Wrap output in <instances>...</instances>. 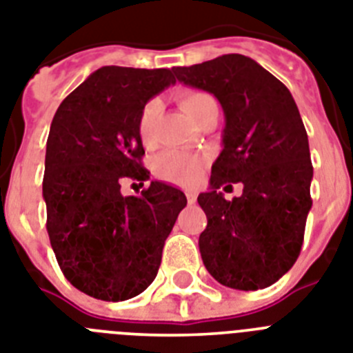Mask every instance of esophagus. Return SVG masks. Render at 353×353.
Masks as SVG:
<instances>
[{
    "mask_svg": "<svg viewBox=\"0 0 353 353\" xmlns=\"http://www.w3.org/2000/svg\"><path fill=\"white\" fill-rule=\"evenodd\" d=\"M185 194H186V201H188L190 204L197 201V192H195V190H186Z\"/></svg>",
    "mask_w": 353,
    "mask_h": 353,
    "instance_id": "esophagus-1",
    "label": "esophagus"
}]
</instances>
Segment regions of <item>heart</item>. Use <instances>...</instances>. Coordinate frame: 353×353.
<instances>
[{"label":"heart","mask_w":353,"mask_h":353,"mask_svg":"<svg viewBox=\"0 0 353 353\" xmlns=\"http://www.w3.org/2000/svg\"><path fill=\"white\" fill-rule=\"evenodd\" d=\"M183 111L194 121L203 117V112L212 105H217L215 99L206 91L199 90H185L177 94ZM163 105L158 99H152L145 103L138 120V134L145 147H152L158 141V123L161 118ZM203 159L199 156L179 152V150H168L156 163V174L161 179L176 185H190L199 176Z\"/></svg>","instance_id":"b5f03b06"}]
</instances>
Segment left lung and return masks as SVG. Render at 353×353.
Segmentation results:
<instances>
[{
  "instance_id": "8db88e82",
  "label": "left lung",
  "mask_w": 353,
  "mask_h": 353,
  "mask_svg": "<svg viewBox=\"0 0 353 353\" xmlns=\"http://www.w3.org/2000/svg\"><path fill=\"white\" fill-rule=\"evenodd\" d=\"M176 77L212 93L226 118L210 192L197 197L208 219L199 236L204 265L239 291L272 285L294 265L312 206L309 138L291 91L239 53L177 68ZM228 182L245 185L241 198L221 197Z\"/></svg>"
}]
</instances>
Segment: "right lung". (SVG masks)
<instances>
[{
    "mask_svg": "<svg viewBox=\"0 0 353 353\" xmlns=\"http://www.w3.org/2000/svg\"><path fill=\"white\" fill-rule=\"evenodd\" d=\"M174 70L103 66L62 100L46 141V230L68 282L103 301L143 292L186 206L181 190L152 181L140 197L123 177L147 181L138 120L143 105L176 82Z\"/></svg>",
    "mask_w": 353,
    "mask_h": 353,
    "instance_id": "1",
    "label": "right lung"
}]
</instances>
